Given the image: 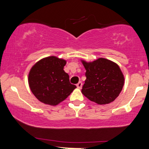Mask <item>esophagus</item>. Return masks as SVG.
I'll list each match as a JSON object with an SVG mask.
<instances>
[{
    "label": "esophagus",
    "mask_w": 149,
    "mask_h": 149,
    "mask_svg": "<svg viewBox=\"0 0 149 149\" xmlns=\"http://www.w3.org/2000/svg\"><path fill=\"white\" fill-rule=\"evenodd\" d=\"M76 86H77V88H78L81 89L82 88V86H83V83H82V82L80 81L79 83H78V84L76 85Z\"/></svg>",
    "instance_id": "obj_1"
}]
</instances>
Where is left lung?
Masks as SVG:
<instances>
[{
  "label": "left lung",
  "mask_w": 149,
  "mask_h": 149,
  "mask_svg": "<svg viewBox=\"0 0 149 149\" xmlns=\"http://www.w3.org/2000/svg\"><path fill=\"white\" fill-rule=\"evenodd\" d=\"M82 62L86 70V80L82 93L88 100L98 104L113 102L124 85V76L118 65L104 58L92 62Z\"/></svg>",
  "instance_id": "1"
}]
</instances>
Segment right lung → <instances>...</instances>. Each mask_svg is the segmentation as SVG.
I'll use <instances>...</instances> for the list:
<instances>
[{"instance_id": "add662e5", "label": "right lung", "mask_w": 149, "mask_h": 149, "mask_svg": "<svg viewBox=\"0 0 149 149\" xmlns=\"http://www.w3.org/2000/svg\"><path fill=\"white\" fill-rule=\"evenodd\" d=\"M66 61L54 57L44 58L36 64L29 74L31 92L40 102L55 106L66 100L76 86L64 71Z\"/></svg>"}]
</instances>
